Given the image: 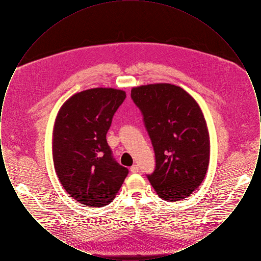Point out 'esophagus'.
<instances>
[{"label": "esophagus", "instance_id": "esophagus-1", "mask_svg": "<svg viewBox=\"0 0 261 261\" xmlns=\"http://www.w3.org/2000/svg\"><path fill=\"white\" fill-rule=\"evenodd\" d=\"M130 171H131L132 173H137V172L139 171V166L136 165V164L132 165V166H131V168H130Z\"/></svg>", "mask_w": 261, "mask_h": 261}]
</instances>
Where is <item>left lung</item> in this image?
Segmentation results:
<instances>
[{"mask_svg": "<svg viewBox=\"0 0 261 261\" xmlns=\"http://www.w3.org/2000/svg\"><path fill=\"white\" fill-rule=\"evenodd\" d=\"M131 97L144 115L155 154L149 182L161 199L191 196L207 172L211 140L198 101L183 88L154 83L132 88Z\"/></svg>", "mask_w": 261, "mask_h": 261, "instance_id": "1", "label": "left lung"}]
</instances>
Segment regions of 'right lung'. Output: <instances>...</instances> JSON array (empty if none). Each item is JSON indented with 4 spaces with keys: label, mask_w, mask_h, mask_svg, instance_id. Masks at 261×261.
Instances as JSON below:
<instances>
[{
    "label": "right lung",
    "mask_w": 261,
    "mask_h": 261,
    "mask_svg": "<svg viewBox=\"0 0 261 261\" xmlns=\"http://www.w3.org/2000/svg\"><path fill=\"white\" fill-rule=\"evenodd\" d=\"M126 98L114 88H93L66 99L57 114L53 161L63 189L91 207L108 205L122 186L128 169L112 159L107 133Z\"/></svg>",
    "instance_id": "obj_1"
}]
</instances>
